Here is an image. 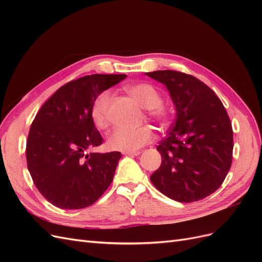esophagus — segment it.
<instances>
[{
  "mask_svg": "<svg viewBox=\"0 0 262 262\" xmlns=\"http://www.w3.org/2000/svg\"><path fill=\"white\" fill-rule=\"evenodd\" d=\"M122 154L128 155V156H138L141 154V152L140 150H123Z\"/></svg>",
  "mask_w": 262,
  "mask_h": 262,
  "instance_id": "34e87169",
  "label": "esophagus"
}]
</instances>
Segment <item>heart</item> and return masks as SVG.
I'll list each match as a JSON object with an SVG mask.
<instances>
[{
    "label": "heart",
    "mask_w": 262,
    "mask_h": 262,
    "mask_svg": "<svg viewBox=\"0 0 262 262\" xmlns=\"http://www.w3.org/2000/svg\"><path fill=\"white\" fill-rule=\"evenodd\" d=\"M125 92L138 104L145 108L147 116L152 120L165 124L168 120V112L162 106V96L154 86L146 83L134 84L125 87ZM112 102V94L108 91L100 93L95 98L91 116L95 126L105 129L109 123V107ZM154 134L148 126L140 128H117L107 138V146L114 150H136L146 145L153 140Z\"/></svg>",
    "instance_id": "obj_1"
}]
</instances>
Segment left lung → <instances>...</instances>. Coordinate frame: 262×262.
<instances>
[{"label":"left lung","mask_w":262,"mask_h":262,"mask_svg":"<svg viewBox=\"0 0 262 262\" xmlns=\"http://www.w3.org/2000/svg\"><path fill=\"white\" fill-rule=\"evenodd\" d=\"M167 89L176 110L168 136L157 145L161 167L149 177L157 190L178 202L215 192L232 165L233 130L222 101L192 75L162 70L145 73Z\"/></svg>","instance_id":"obj_1"}]
</instances>
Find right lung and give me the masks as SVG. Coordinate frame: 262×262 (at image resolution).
Here are the masks:
<instances>
[{
  "label": "right lung",
  "instance_id": "add662e5",
  "mask_svg": "<svg viewBox=\"0 0 262 262\" xmlns=\"http://www.w3.org/2000/svg\"><path fill=\"white\" fill-rule=\"evenodd\" d=\"M125 77L93 74L69 82L36 115L27 139V167L39 192L55 207H90L112 184L121 153H86L102 143L91 109L100 93Z\"/></svg>",
  "mask_w": 262,
  "mask_h": 262
}]
</instances>
